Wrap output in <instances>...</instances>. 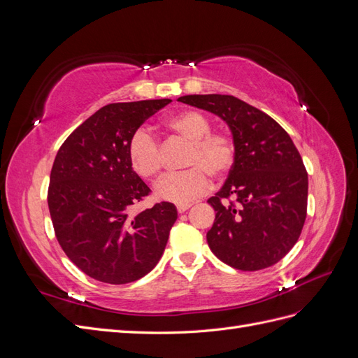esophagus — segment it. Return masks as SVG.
Segmentation results:
<instances>
[{
  "label": "esophagus",
  "instance_id": "34e87169",
  "mask_svg": "<svg viewBox=\"0 0 358 358\" xmlns=\"http://www.w3.org/2000/svg\"><path fill=\"white\" fill-rule=\"evenodd\" d=\"M191 203H185V204H178V212L179 213H183V212H185V210H188L189 208H191Z\"/></svg>",
  "mask_w": 358,
  "mask_h": 358
}]
</instances>
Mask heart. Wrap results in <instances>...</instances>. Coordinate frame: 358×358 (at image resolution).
<instances>
[{
  "instance_id": "obj_1",
  "label": "heart",
  "mask_w": 358,
  "mask_h": 358,
  "mask_svg": "<svg viewBox=\"0 0 358 358\" xmlns=\"http://www.w3.org/2000/svg\"><path fill=\"white\" fill-rule=\"evenodd\" d=\"M164 127L191 143L185 162L189 170L161 179L155 187V194L161 200L185 204L209 188V175L221 179L233 169L236 143L230 134L213 133L210 119L197 110L170 115L164 119ZM128 159L140 178L155 179L161 171L158 140L148 129H137L129 138Z\"/></svg>"
}]
</instances>
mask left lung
<instances>
[{"instance_id": "left-lung-1", "label": "left lung", "mask_w": 358, "mask_h": 358, "mask_svg": "<svg viewBox=\"0 0 358 358\" xmlns=\"http://www.w3.org/2000/svg\"><path fill=\"white\" fill-rule=\"evenodd\" d=\"M178 101L220 116L231 129L236 161L208 203L215 222L210 251L237 270L276 264L299 241L308 209V173L275 119L233 95H185Z\"/></svg>"}]
</instances>
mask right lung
I'll use <instances>...</instances> for the list:
<instances>
[{"label": "right lung", "mask_w": 358, "mask_h": 358, "mask_svg": "<svg viewBox=\"0 0 358 358\" xmlns=\"http://www.w3.org/2000/svg\"><path fill=\"white\" fill-rule=\"evenodd\" d=\"M170 101L101 107L67 137L53 161L48 204L55 236L71 262L100 282L128 284L148 275L178 220L169 201L131 212L150 189L128 159L129 138Z\"/></svg>", "instance_id": "add662e5"}]
</instances>
